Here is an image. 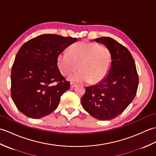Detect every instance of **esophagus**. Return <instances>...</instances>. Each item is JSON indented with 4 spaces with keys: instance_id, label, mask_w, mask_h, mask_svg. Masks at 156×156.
Masks as SVG:
<instances>
[{
    "instance_id": "1",
    "label": "esophagus",
    "mask_w": 156,
    "mask_h": 156,
    "mask_svg": "<svg viewBox=\"0 0 156 156\" xmlns=\"http://www.w3.org/2000/svg\"><path fill=\"white\" fill-rule=\"evenodd\" d=\"M76 84L75 83H73V82H71L70 83V88H74L76 87Z\"/></svg>"
}]
</instances>
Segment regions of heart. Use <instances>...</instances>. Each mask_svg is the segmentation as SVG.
Returning a JSON list of instances; mask_svg holds the SVG:
<instances>
[{"mask_svg":"<svg viewBox=\"0 0 156 156\" xmlns=\"http://www.w3.org/2000/svg\"><path fill=\"white\" fill-rule=\"evenodd\" d=\"M112 64L111 49L93 42L81 41L72 45L68 53L62 52L58 58V68L64 76L80 70L69 76L76 82L97 84L107 76Z\"/></svg>","mask_w":156,"mask_h":156,"instance_id":"1","label":"heart"}]
</instances>
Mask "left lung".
Instances as JSON below:
<instances>
[{
    "instance_id": "obj_1",
    "label": "left lung",
    "mask_w": 156,
    "mask_h": 156,
    "mask_svg": "<svg viewBox=\"0 0 156 156\" xmlns=\"http://www.w3.org/2000/svg\"><path fill=\"white\" fill-rule=\"evenodd\" d=\"M94 41L111 49L112 64L103 80L86 87L81 103L94 118L101 121L111 120L121 115L133 100L139 77L134 59L123 45L109 37L97 38Z\"/></svg>"
}]
</instances>
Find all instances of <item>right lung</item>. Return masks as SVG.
Returning <instances> with one entry per match:
<instances>
[{
  "label": "right lung",
  "mask_w": 156,
  "mask_h": 156,
  "mask_svg": "<svg viewBox=\"0 0 156 156\" xmlns=\"http://www.w3.org/2000/svg\"><path fill=\"white\" fill-rule=\"evenodd\" d=\"M77 38L43 34L19 49L11 69V94L19 111L32 119L49 115L58 107L70 83L58 68L59 54Z\"/></svg>",
  "instance_id": "right-lung-1"
}]
</instances>
